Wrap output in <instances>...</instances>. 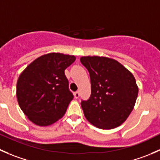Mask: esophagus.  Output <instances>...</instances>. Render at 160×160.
<instances>
[{
  "instance_id": "1",
  "label": "esophagus",
  "mask_w": 160,
  "mask_h": 160,
  "mask_svg": "<svg viewBox=\"0 0 160 160\" xmlns=\"http://www.w3.org/2000/svg\"><path fill=\"white\" fill-rule=\"evenodd\" d=\"M74 96H75V98H78L80 96V93L79 92H75V93H74Z\"/></svg>"
}]
</instances>
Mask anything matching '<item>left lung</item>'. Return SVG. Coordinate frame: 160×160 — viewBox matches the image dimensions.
Segmentation results:
<instances>
[{
	"instance_id": "obj_1",
	"label": "left lung",
	"mask_w": 160,
	"mask_h": 160,
	"mask_svg": "<svg viewBox=\"0 0 160 160\" xmlns=\"http://www.w3.org/2000/svg\"><path fill=\"white\" fill-rule=\"evenodd\" d=\"M80 61L91 79V96L81 103L85 118L99 129L118 127L129 117L137 98L134 76L110 58L83 56Z\"/></svg>"
}]
</instances>
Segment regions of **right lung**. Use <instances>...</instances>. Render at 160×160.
Returning a JSON list of instances; mask_svg holds the SVG:
<instances>
[{
  "mask_svg": "<svg viewBox=\"0 0 160 160\" xmlns=\"http://www.w3.org/2000/svg\"><path fill=\"white\" fill-rule=\"evenodd\" d=\"M74 55L46 54L33 61L17 82L18 102L34 124L48 126L63 117L73 95L65 70L75 61Z\"/></svg>",
  "mask_w": 160,
  "mask_h": 160,
  "instance_id": "right-lung-1",
  "label": "right lung"
}]
</instances>
